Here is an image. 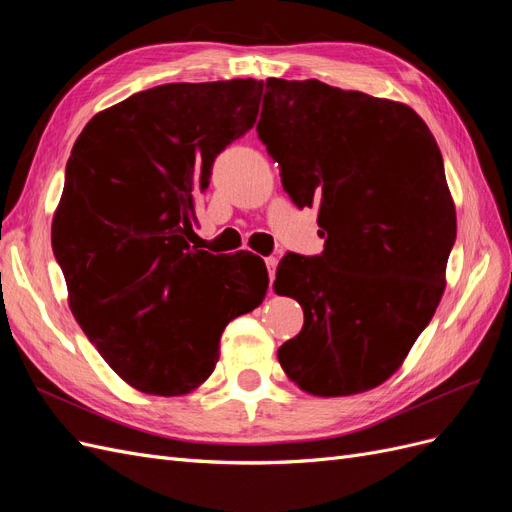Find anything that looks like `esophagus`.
Here are the masks:
<instances>
[{
    "instance_id": "obj_1",
    "label": "esophagus",
    "mask_w": 512,
    "mask_h": 512,
    "mask_svg": "<svg viewBox=\"0 0 512 512\" xmlns=\"http://www.w3.org/2000/svg\"><path fill=\"white\" fill-rule=\"evenodd\" d=\"M265 262H267L269 280H271V284H273V280H275V269H277V258H275V256H269V258H265Z\"/></svg>"
}]
</instances>
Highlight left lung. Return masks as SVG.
Listing matches in <instances>:
<instances>
[{
    "label": "left lung",
    "mask_w": 512,
    "mask_h": 512,
    "mask_svg": "<svg viewBox=\"0 0 512 512\" xmlns=\"http://www.w3.org/2000/svg\"><path fill=\"white\" fill-rule=\"evenodd\" d=\"M258 138L297 207H318L324 252L286 254L273 290L303 329L277 350L309 395L374 389L436 314L457 215L442 153L408 104L316 79H267Z\"/></svg>",
    "instance_id": "left-lung-1"
}]
</instances>
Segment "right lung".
<instances>
[{"mask_svg": "<svg viewBox=\"0 0 512 512\" xmlns=\"http://www.w3.org/2000/svg\"><path fill=\"white\" fill-rule=\"evenodd\" d=\"M260 96L254 79L158 85L98 113L72 147L53 254L76 322L138 391L198 389L226 324L265 299V260L188 243L196 196L256 123Z\"/></svg>", "mask_w": 512, "mask_h": 512, "instance_id": "right-lung-1", "label": "right lung"}]
</instances>
